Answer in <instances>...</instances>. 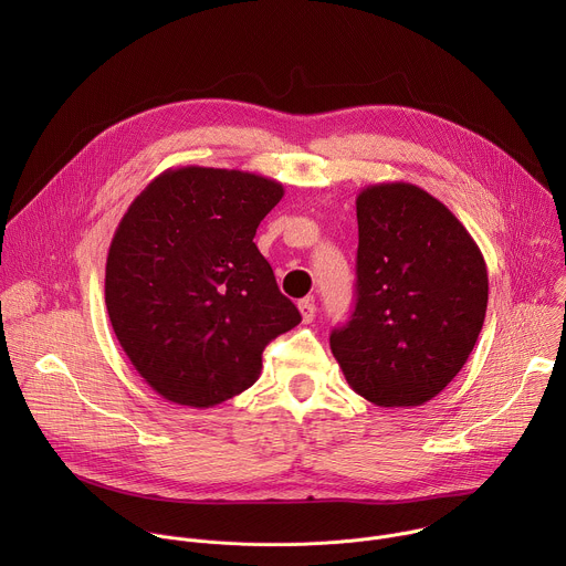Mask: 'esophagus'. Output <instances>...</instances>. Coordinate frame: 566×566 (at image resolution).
<instances>
[{
	"label": "esophagus",
	"instance_id": "1",
	"mask_svg": "<svg viewBox=\"0 0 566 566\" xmlns=\"http://www.w3.org/2000/svg\"><path fill=\"white\" fill-rule=\"evenodd\" d=\"M297 308H300V315H302V322L304 325H308V322L315 317V304H313V297H304L297 302Z\"/></svg>",
	"mask_w": 566,
	"mask_h": 566
}]
</instances>
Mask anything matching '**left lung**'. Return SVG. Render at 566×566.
<instances>
[{
  "mask_svg": "<svg viewBox=\"0 0 566 566\" xmlns=\"http://www.w3.org/2000/svg\"><path fill=\"white\" fill-rule=\"evenodd\" d=\"M356 308L332 352L380 408L432 400L465 365L489 304V271L465 226L406 181L356 197Z\"/></svg>",
  "mask_w": 566,
  "mask_h": 566,
  "instance_id": "1",
  "label": "left lung"
}]
</instances>
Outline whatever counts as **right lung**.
Here are the masks:
<instances>
[{"mask_svg":"<svg viewBox=\"0 0 566 566\" xmlns=\"http://www.w3.org/2000/svg\"><path fill=\"white\" fill-rule=\"evenodd\" d=\"M275 179L170 168L123 214L105 269L114 334L145 382L177 406L212 408L262 371V352L300 325L255 247L280 203Z\"/></svg>","mask_w":566,"mask_h":566,"instance_id":"right-lung-1","label":"right lung"}]
</instances>
